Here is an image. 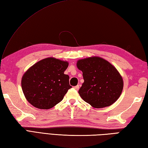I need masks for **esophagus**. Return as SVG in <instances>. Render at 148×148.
I'll use <instances>...</instances> for the list:
<instances>
[{
    "label": "esophagus",
    "mask_w": 148,
    "mask_h": 148,
    "mask_svg": "<svg viewBox=\"0 0 148 148\" xmlns=\"http://www.w3.org/2000/svg\"><path fill=\"white\" fill-rule=\"evenodd\" d=\"M74 89H75V90H78L79 89V85H77V86H74Z\"/></svg>",
    "instance_id": "obj_1"
}]
</instances>
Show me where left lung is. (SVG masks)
Segmentation results:
<instances>
[{"label":"left lung","instance_id":"8db88e82","mask_svg":"<svg viewBox=\"0 0 148 148\" xmlns=\"http://www.w3.org/2000/svg\"><path fill=\"white\" fill-rule=\"evenodd\" d=\"M77 67L83 72L84 79L78 93L93 108L111 106L120 97L123 81L118 71L109 62L94 56L78 60Z\"/></svg>","mask_w":148,"mask_h":148}]
</instances>
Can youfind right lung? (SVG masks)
Returning <instances> with one entry per match:
<instances>
[{"mask_svg":"<svg viewBox=\"0 0 148 148\" xmlns=\"http://www.w3.org/2000/svg\"><path fill=\"white\" fill-rule=\"evenodd\" d=\"M67 62L54 58L43 59L24 74L21 88L30 103L40 109H49L64 99L68 90L69 76L64 74Z\"/></svg>","mask_w":148,"mask_h":148,"instance_id":"right-lung-1","label":"right lung"}]
</instances>
